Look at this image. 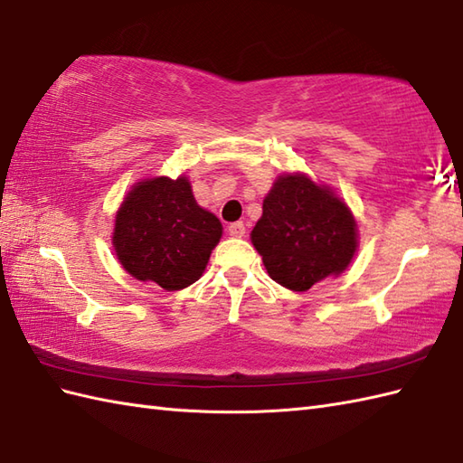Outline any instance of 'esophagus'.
Listing matches in <instances>:
<instances>
[{
  "instance_id": "1",
  "label": "esophagus",
  "mask_w": 463,
  "mask_h": 463,
  "mask_svg": "<svg viewBox=\"0 0 463 463\" xmlns=\"http://www.w3.org/2000/svg\"><path fill=\"white\" fill-rule=\"evenodd\" d=\"M244 232H247V229H244V222H231L229 224V234L234 239H242Z\"/></svg>"
}]
</instances>
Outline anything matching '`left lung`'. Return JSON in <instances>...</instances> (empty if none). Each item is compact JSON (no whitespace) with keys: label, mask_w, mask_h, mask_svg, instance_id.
<instances>
[{"label":"left lung","mask_w":463,"mask_h":463,"mask_svg":"<svg viewBox=\"0 0 463 463\" xmlns=\"http://www.w3.org/2000/svg\"><path fill=\"white\" fill-rule=\"evenodd\" d=\"M250 239L270 279L304 292L348 267L356 252V222L326 186L287 175L264 199Z\"/></svg>","instance_id":"1"}]
</instances>
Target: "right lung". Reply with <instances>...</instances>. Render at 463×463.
<instances>
[{
  "mask_svg": "<svg viewBox=\"0 0 463 463\" xmlns=\"http://www.w3.org/2000/svg\"><path fill=\"white\" fill-rule=\"evenodd\" d=\"M221 234V221L196 204L184 176H156L127 194L115 219L113 244L135 279L181 290L199 280Z\"/></svg>",
  "mask_w": 463,
  "mask_h": 463,
  "instance_id": "add662e5",
  "label": "right lung"
}]
</instances>
